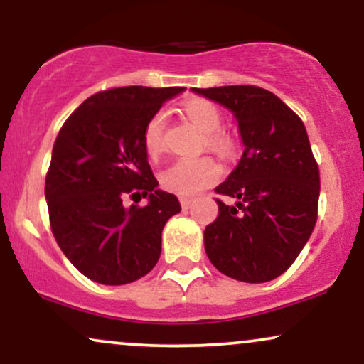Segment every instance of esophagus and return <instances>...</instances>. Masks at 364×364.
<instances>
[{
	"label": "esophagus",
	"mask_w": 364,
	"mask_h": 364,
	"mask_svg": "<svg viewBox=\"0 0 364 364\" xmlns=\"http://www.w3.org/2000/svg\"><path fill=\"white\" fill-rule=\"evenodd\" d=\"M179 203H181L183 208H188V207L191 205V203H193V198H188V196H181V198H179Z\"/></svg>",
	"instance_id": "34e87169"
}]
</instances>
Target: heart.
I'll list each match as a JSON object with an SVG mask.
<instances>
[{"mask_svg":"<svg viewBox=\"0 0 364 364\" xmlns=\"http://www.w3.org/2000/svg\"><path fill=\"white\" fill-rule=\"evenodd\" d=\"M183 112L203 133V145L215 152L217 156L228 159L236 152V140L231 133L220 129L223 114L214 102L207 99H190L183 106ZM164 112H156L147 119L141 133V141L149 157L159 156L164 147ZM220 178L219 164L212 157L202 156L195 159H179L161 173V186L164 190L181 196H191L214 185Z\"/></svg>","mask_w":364,"mask_h":364,"instance_id":"b5f03b06","label":"heart"}]
</instances>
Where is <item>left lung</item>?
I'll use <instances>...</instances> for the list:
<instances>
[{
  "instance_id": "left-lung-1",
  "label": "left lung",
  "mask_w": 364,
  "mask_h": 364,
  "mask_svg": "<svg viewBox=\"0 0 364 364\" xmlns=\"http://www.w3.org/2000/svg\"><path fill=\"white\" fill-rule=\"evenodd\" d=\"M235 112L245 152L215 193L237 198L203 232L208 260L243 282L286 272L310 240L318 217L320 171L301 118L257 85L195 89Z\"/></svg>"
}]
</instances>
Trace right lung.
<instances>
[{
  "label": "right lung",
  "instance_id": "right-lung-1",
  "mask_svg": "<svg viewBox=\"0 0 364 364\" xmlns=\"http://www.w3.org/2000/svg\"><path fill=\"white\" fill-rule=\"evenodd\" d=\"M183 87H116L90 95L63 123L46 174L54 240L90 281L121 286L144 277L161 257L164 224L181 210L157 190L141 133ZM147 206L124 207V198Z\"/></svg>",
  "mask_w": 364,
  "mask_h": 364
}]
</instances>
